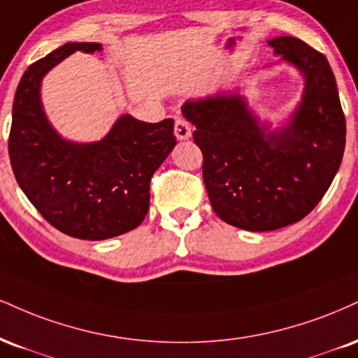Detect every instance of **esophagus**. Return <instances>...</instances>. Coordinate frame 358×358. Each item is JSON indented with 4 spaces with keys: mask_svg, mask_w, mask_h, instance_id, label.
I'll use <instances>...</instances> for the list:
<instances>
[{
    "mask_svg": "<svg viewBox=\"0 0 358 358\" xmlns=\"http://www.w3.org/2000/svg\"><path fill=\"white\" fill-rule=\"evenodd\" d=\"M175 136L178 138L180 141L188 140V138L192 136V128H190V124H188L187 120L180 118V116L175 120Z\"/></svg>",
    "mask_w": 358,
    "mask_h": 358,
    "instance_id": "obj_1",
    "label": "esophagus"
}]
</instances>
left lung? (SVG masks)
Returning <instances> with one entry per match:
<instances>
[{"label":"left lung","mask_w":358,"mask_h":358,"mask_svg":"<svg viewBox=\"0 0 358 358\" xmlns=\"http://www.w3.org/2000/svg\"><path fill=\"white\" fill-rule=\"evenodd\" d=\"M303 78L302 100L272 128L250 108L240 86L183 103L203 153V182L215 213L228 225L272 231L302 220L337 175L345 116L329 62L295 36L268 41Z\"/></svg>","instance_id":"left-lung-1"}]
</instances>
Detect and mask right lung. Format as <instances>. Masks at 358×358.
Segmentation results:
<instances>
[{
	"label": "right lung",
	"instance_id": "right-lung-1",
	"mask_svg": "<svg viewBox=\"0 0 358 358\" xmlns=\"http://www.w3.org/2000/svg\"><path fill=\"white\" fill-rule=\"evenodd\" d=\"M101 50V43H66L33 63L16 88L8 143L16 182L43 218L93 242L145 220L150 180L176 145L171 118L146 123L128 113L98 141L78 143L56 131L43 108V78L75 51Z\"/></svg>",
	"mask_w": 358,
	"mask_h": 358
}]
</instances>
